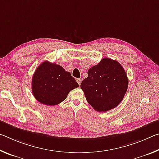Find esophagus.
I'll use <instances>...</instances> for the list:
<instances>
[{
	"label": "esophagus",
	"instance_id": "esophagus-1",
	"mask_svg": "<svg viewBox=\"0 0 159 159\" xmlns=\"http://www.w3.org/2000/svg\"><path fill=\"white\" fill-rule=\"evenodd\" d=\"M76 81H77V83H79V85H80V83H81V81H82L81 79H76Z\"/></svg>",
	"mask_w": 159,
	"mask_h": 159
}]
</instances>
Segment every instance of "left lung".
Listing matches in <instances>:
<instances>
[{
    "label": "left lung",
    "instance_id": "1",
    "mask_svg": "<svg viewBox=\"0 0 159 159\" xmlns=\"http://www.w3.org/2000/svg\"><path fill=\"white\" fill-rule=\"evenodd\" d=\"M128 85L127 75L117 61L103 58L88 71L80 88L86 100L96 111H107L116 107L125 96Z\"/></svg>",
    "mask_w": 159,
    "mask_h": 159
}]
</instances>
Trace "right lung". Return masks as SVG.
<instances>
[{
    "instance_id": "1",
    "label": "right lung",
    "mask_w": 159,
    "mask_h": 159,
    "mask_svg": "<svg viewBox=\"0 0 159 159\" xmlns=\"http://www.w3.org/2000/svg\"><path fill=\"white\" fill-rule=\"evenodd\" d=\"M79 87L76 79L62 66L45 61L32 78V93L40 103L57 105L66 98L71 90Z\"/></svg>"
}]
</instances>
